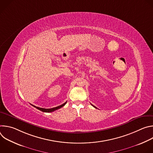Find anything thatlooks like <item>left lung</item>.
Returning a JSON list of instances; mask_svg holds the SVG:
<instances>
[{"label": "left lung", "mask_w": 153, "mask_h": 153, "mask_svg": "<svg viewBox=\"0 0 153 153\" xmlns=\"http://www.w3.org/2000/svg\"><path fill=\"white\" fill-rule=\"evenodd\" d=\"M93 106H94V108H96V106H94V105H93Z\"/></svg>", "instance_id": "left-lung-1"}]
</instances>
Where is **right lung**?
Instances as JSON below:
<instances>
[{
    "instance_id": "add662e5",
    "label": "right lung",
    "mask_w": 153,
    "mask_h": 153,
    "mask_svg": "<svg viewBox=\"0 0 153 153\" xmlns=\"http://www.w3.org/2000/svg\"><path fill=\"white\" fill-rule=\"evenodd\" d=\"M66 103H67V102H65L64 103H63L62 105H60V106H57V107H54V108H48V109H47V108H40V107L36 106L33 105H31H31H33L34 107L36 108L37 109H38V110H40V111H43V112H45V113H50V112L54 111H56V110H58V109H59V108H62V106H63L65 104H66Z\"/></svg>"
}]
</instances>
